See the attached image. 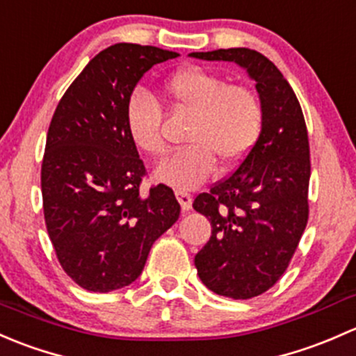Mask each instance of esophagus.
I'll list each match as a JSON object with an SVG mask.
<instances>
[{"mask_svg":"<svg viewBox=\"0 0 356 356\" xmlns=\"http://www.w3.org/2000/svg\"><path fill=\"white\" fill-rule=\"evenodd\" d=\"M175 195H177L179 205H181L183 211H190V207H192V195L190 193H186L185 190H177L175 192Z\"/></svg>","mask_w":356,"mask_h":356,"instance_id":"obj_1","label":"esophagus"}]
</instances>
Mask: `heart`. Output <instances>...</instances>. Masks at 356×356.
Instances as JSON below:
<instances>
[{
	"instance_id": "obj_1",
	"label": "heart",
	"mask_w": 356,
	"mask_h": 356,
	"mask_svg": "<svg viewBox=\"0 0 356 356\" xmlns=\"http://www.w3.org/2000/svg\"><path fill=\"white\" fill-rule=\"evenodd\" d=\"M164 94L177 109L192 113L186 147L156 170L161 183L178 190L200 186L222 166L241 163L257 145L264 128V108L247 86L228 83L219 73L197 67L179 68L164 82ZM124 124L135 147L151 157L168 152L159 102L149 92L135 90L124 106Z\"/></svg>"
}]
</instances>
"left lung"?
Instances as JSON below:
<instances>
[{
	"mask_svg": "<svg viewBox=\"0 0 356 356\" xmlns=\"http://www.w3.org/2000/svg\"><path fill=\"white\" fill-rule=\"evenodd\" d=\"M190 56L243 67L262 102L264 128L254 151L193 200L212 226L211 240L195 255L200 281L221 296L254 298L283 276L309 221L305 118L283 73L257 51L232 47Z\"/></svg>",
	"mask_w": 356,
	"mask_h": 356,
	"instance_id": "8db88e82",
	"label": "left lung"
}]
</instances>
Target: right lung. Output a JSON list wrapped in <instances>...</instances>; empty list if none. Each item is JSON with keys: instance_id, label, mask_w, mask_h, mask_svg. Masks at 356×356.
<instances>
[{"instance_id": "1", "label": "right lung", "mask_w": 356, "mask_h": 356, "mask_svg": "<svg viewBox=\"0 0 356 356\" xmlns=\"http://www.w3.org/2000/svg\"><path fill=\"white\" fill-rule=\"evenodd\" d=\"M177 56L140 44L109 46L73 80L51 120L41 166L44 219L61 267L87 291L134 283L154 241L179 218L170 186L140 192L147 170L124 124L142 75Z\"/></svg>"}]
</instances>
